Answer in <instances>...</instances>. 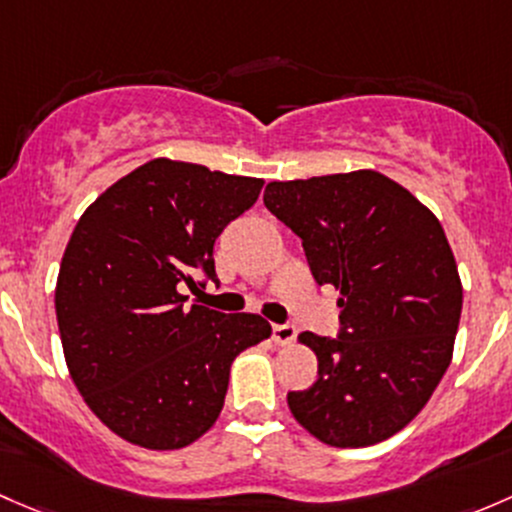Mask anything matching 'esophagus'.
Masks as SVG:
<instances>
[{
  "label": "esophagus",
  "mask_w": 512,
  "mask_h": 512,
  "mask_svg": "<svg viewBox=\"0 0 512 512\" xmlns=\"http://www.w3.org/2000/svg\"><path fill=\"white\" fill-rule=\"evenodd\" d=\"M295 335H298V328H295L293 323L273 325V340H276L278 345H291V342L295 340Z\"/></svg>",
  "instance_id": "34e87169"
}]
</instances>
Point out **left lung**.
<instances>
[{"label": "left lung", "instance_id": "left-lung-1", "mask_svg": "<svg viewBox=\"0 0 512 512\" xmlns=\"http://www.w3.org/2000/svg\"><path fill=\"white\" fill-rule=\"evenodd\" d=\"M263 204L303 241L315 283L340 291L337 337H298L318 355V379L288 392V407L337 449L389 439L434 394L461 320L439 219L374 170L271 182Z\"/></svg>", "mask_w": 512, "mask_h": 512}]
</instances>
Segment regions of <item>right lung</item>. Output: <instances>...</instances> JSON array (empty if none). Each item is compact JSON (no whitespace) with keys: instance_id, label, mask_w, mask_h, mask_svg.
Returning <instances> with one entry per match:
<instances>
[{"instance_id":"obj_1","label":"right lung","mask_w":512,"mask_h":512,"mask_svg":"<svg viewBox=\"0 0 512 512\" xmlns=\"http://www.w3.org/2000/svg\"><path fill=\"white\" fill-rule=\"evenodd\" d=\"M261 187L160 157L78 219L56 283L63 355L93 414L130 444L172 451L197 441L224 407L234 357L271 335L261 315L184 310L179 293L217 283L214 241Z\"/></svg>"}]
</instances>
